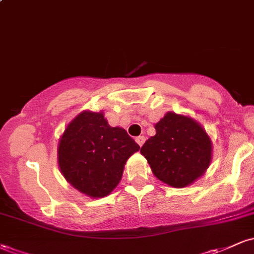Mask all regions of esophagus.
I'll return each mask as SVG.
<instances>
[{
	"label": "esophagus",
	"instance_id": "obj_1",
	"mask_svg": "<svg viewBox=\"0 0 254 254\" xmlns=\"http://www.w3.org/2000/svg\"><path fill=\"white\" fill-rule=\"evenodd\" d=\"M136 142H137V144L139 145V147H142V145H143V143L145 142V137L144 136H138L136 138Z\"/></svg>",
	"mask_w": 254,
	"mask_h": 254
}]
</instances>
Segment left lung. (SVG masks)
<instances>
[{
    "mask_svg": "<svg viewBox=\"0 0 254 254\" xmlns=\"http://www.w3.org/2000/svg\"><path fill=\"white\" fill-rule=\"evenodd\" d=\"M155 130L141 154L157 179L173 188H185L205 173L212 143L202 125L188 116L167 112Z\"/></svg>",
    "mask_w": 254,
    "mask_h": 254,
    "instance_id": "1",
    "label": "left lung"
}]
</instances>
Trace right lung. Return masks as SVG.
<instances>
[{"instance_id": "1", "label": "right lung", "mask_w": 254, "mask_h": 254, "mask_svg": "<svg viewBox=\"0 0 254 254\" xmlns=\"http://www.w3.org/2000/svg\"><path fill=\"white\" fill-rule=\"evenodd\" d=\"M139 145L122 127H112L103 112L83 111L66 125L58 143V166L66 182L92 198L110 194L124 165Z\"/></svg>"}]
</instances>
